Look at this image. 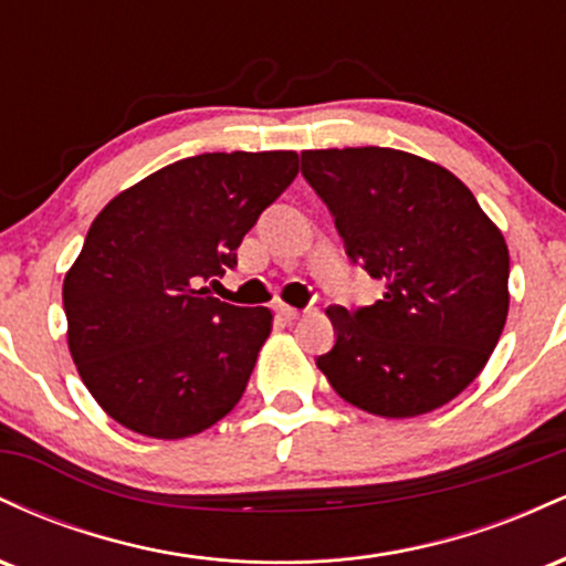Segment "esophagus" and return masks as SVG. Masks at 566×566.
I'll list each match as a JSON object with an SVG mask.
<instances>
[{"mask_svg":"<svg viewBox=\"0 0 566 566\" xmlns=\"http://www.w3.org/2000/svg\"><path fill=\"white\" fill-rule=\"evenodd\" d=\"M274 311L279 316H282V319H287V322H292V319H297V316L303 314V311H297V308H292V305H284V303H279V305H274Z\"/></svg>","mask_w":566,"mask_h":566,"instance_id":"34e87169","label":"esophagus"}]
</instances>
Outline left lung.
Here are the masks:
<instances>
[{
  "label": "left lung",
  "mask_w": 566,
  "mask_h": 566,
  "mask_svg": "<svg viewBox=\"0 0 566 566\" xmlns=\"http://www.w3.org/2000/svg\"><path fill=\"white\" fill-rule=\"evenodd\" d=\"M350 263L380 279L365 308L329 305L335 346L316 359L348 405L415 418L482 373L509 316V247L450 170L396 148L301 154Z\"/></svg>",
  "instance_id": "obj_1"
}]
</instances>
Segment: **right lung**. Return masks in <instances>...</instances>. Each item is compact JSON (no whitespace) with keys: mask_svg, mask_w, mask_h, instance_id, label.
Returning a JSON list of instances; mask_svg holds the SVG:
<instances>
[{"mask_svg":"<svg viewBox=\"0 0 566 566\" xmlns=\"http://www.w3.org/2000/svg\"><path fill=\"white\" fill-rule=\"evenodd\" d=\"M297 175L295 151L199 154L101 210L63 279L69 350L84 386L129 431L186 439L242 399L271 311L205 287Z\"/></svg>","mask_w":566,"mask_h":566,"instance_id":"add662e5","label":"right lung"}]
</instances>
